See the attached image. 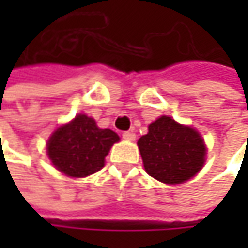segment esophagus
<instances>
[{"instance_id":"1","label":"esophagus","mask_w":248,"mask_h":248,"mask_svg":"<svg viewBox=\"0 0 248 248\" xmlns=\"http://www.w3.org/2000/svg\"><path fill=\"white\" fill-rule=\"evenodd\" d=\"M122 138H124V140H135V138H136V135H135L133 132H124V135H122Z\"/></svg>"}]
</instances>
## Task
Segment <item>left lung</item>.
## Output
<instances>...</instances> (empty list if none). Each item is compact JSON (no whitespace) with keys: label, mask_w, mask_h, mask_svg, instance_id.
<instances>
[{"label":"left lung","mask_w":248,"mask_h":248,"mask_svg":"<svg viewBox=\"0 0 248 248\" xmlns=\"http://www.w3.org/2000/svg\"><path fill=\"white\" fill-rule=\"evenodd\" d=\"M145 171L164 184H182L201 171L207 148L194 127L161 116L138 140Z\"/></svg>","instance_id":"left-lung-1"}]
</instances>
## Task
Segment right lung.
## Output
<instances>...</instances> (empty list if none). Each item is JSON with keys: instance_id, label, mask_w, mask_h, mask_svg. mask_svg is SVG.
Here are the masks:
<instances>
[{"instance_id": "add662e5", "label": "right lung", "mask_w": 248, "mask_h": 248, "mask_svg": "<svg viewBox=\"0 0 248 248\" xmlns=\"http://www.w3.org/2000/svg\"><path fill=\"white\" fill-rule=\"evenodd\" d=\"M116 142L118 133L97 127L93 118L80 113L53 132L47 140V155L60 172L84 178L105 167V158Z\"/></svg>"}]
</instances>
